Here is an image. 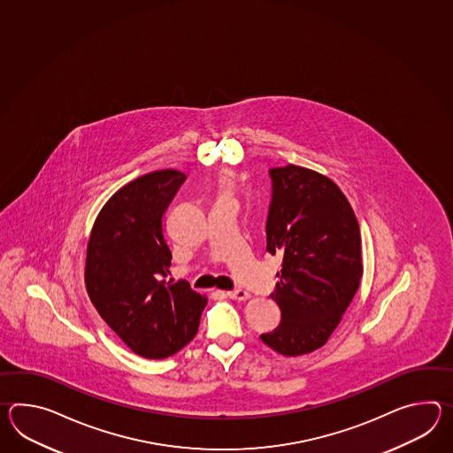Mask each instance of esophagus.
I'll return each instance as SVG.
<instances>
[{"label":"esophagus","mask_w":453,"mask_h":453,"mask_svg":"<svg viewBox=\"0 0 453 453\" xmlns=\"http://www.w3.org/2000/svg\"><path fill=\"white\" fill-rule=\"evenodd\" d=\"M227 296L231 299H235V301H247V299H250V292L245 291V289H234V291L227 292Z\"/></svg>","instance_id":"obj_1"}]
</instances>
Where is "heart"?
Returning a JSON list of instances; mask_svg holds the SVG:
<instances>
[{
	"mask_svg": "<svg viewBox=\"0 0 453 453\" xmlns=\"http://www.w3.org/2000/svg\"><path fill=\"white\" fill-rule=\"evenodd\" d=\"M235 190V183L229 173H222L218 180V191H219V198H232Z\"/></svg>",
	"mask_w": 453,
	"mask_h": 453,
	"instance_id": "1",
	"label": "heart"
}]
</instances>
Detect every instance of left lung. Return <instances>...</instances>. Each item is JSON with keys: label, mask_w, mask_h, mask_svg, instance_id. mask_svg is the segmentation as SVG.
Wrapping results in <instances>:
<instances>
[{"label": "left lung", "mask_w": 453, "mask_h": 453, "mask_svg": "<svg viewBox=\"0 0 453 453\" xmlns=\"http://www.w3.org/2000/svg\"><path fill=\"white\" fill-rule=\"evenodd\" d=\"M270 175L266 251L282 257L272 294L281 323L260 338L294 357L326 344L359 289L361 229L348 198L326 175L294 164Z\"/></svg>", "instance_id": "8db88e82"}]
</instances>
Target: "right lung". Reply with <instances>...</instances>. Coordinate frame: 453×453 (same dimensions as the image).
I'll return each instance as SVG.
<instances>
[{"label": "right lung", "instance_id": "add662e5", "mask_svg": "<svg viewBox=\"0 0 453 453\" xmlns=\"http://www.w3.org/2000/svg\"><path fill=\"white\" fill-rule=\"evenodd\" d=\"M179 171L141 175L102 206L88 242L84 281L104 322L131 351L165 359L195 338L206 296L167 281L164 216L185 181Z\"/></svg>", "mask_w": 453, "mask_h": 453}]
</instances>
